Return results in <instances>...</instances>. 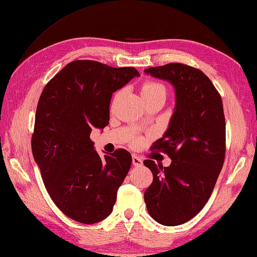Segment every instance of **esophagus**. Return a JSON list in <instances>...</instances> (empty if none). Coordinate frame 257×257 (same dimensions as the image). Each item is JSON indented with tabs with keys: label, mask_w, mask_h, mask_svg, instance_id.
<instances>
[{
	"label": "esophagus",
	"mask_w": 257,
	"mask_h": 257,
	"mask_svg": "<svg viewBox=\"0 0 257 257\" xmlns=\"http://www.w3.org/2000/svg\"><path fill=\"white\" fill-rule=\"evenodd\" d=\"M132 163L134 166H142L143 165V160L139 158V156L133 155L132 156Z\"/></svg>",
	"instance_id": "1"
}]
</instances>
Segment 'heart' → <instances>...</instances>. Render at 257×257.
Listing matches in <instances>:
<instances>
[{"label": "heart", "instance_id": "1", "mask_svg": "<svg viewBox=\"0 0 257 257\" xmlns=\"http://www.w3.org/2000/svg\"><path fill=\"white\" fill-rule=\"evenodd\" d=\"M141 93H142L143 98H146L153 95H158V94H164V95H166V90L164 85H162L161 83L148 81L142 85Z\"/></svg>", "mask_w": 257, "mask_h": 257}]
</instances>
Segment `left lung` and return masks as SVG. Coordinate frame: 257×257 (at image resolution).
Returning <instances> with one entry per match:
<instances>
[{
  "label": "left lung",
  "instance_id": "1",
  "mask_svg": "<svg viewBox=\"0 0 257 257\" xmlns=\"http://www.w3.org/2000/svg\"><path fill=\"white\" fill-rule=\"evenodd\" d=\"M174 86L175 107L169 128L153 149L170 156L163 167L145 160L153 182L144 193L148 212L165 226L186 223L205 205L225 159L222 97L200 70L182 63L144 70Z\"/></svg>",
  "mask_w": 257,
  "mask_h": 257
}]
</instances>
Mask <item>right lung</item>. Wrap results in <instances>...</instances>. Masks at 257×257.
<instances>
[{"label": "right lung", "instance_id": "add662e5", "mask_svg": "<svg viewBox=\"0 0 257 257\" xmlns=\"http://www.w3.org/2000/svg\"><path fill=\"white\" fill-rule=\"evenodd\" d=\"M140 76L134 67L96 61L69 63L45 85L35 114L32 153L52 201L83 224L103 221L113 211L132 156L118 149L101 158L90 139L109 121L112 94Z\"/></svg>", "mask_w": 257, "mask_h": 257}]
</instances>
